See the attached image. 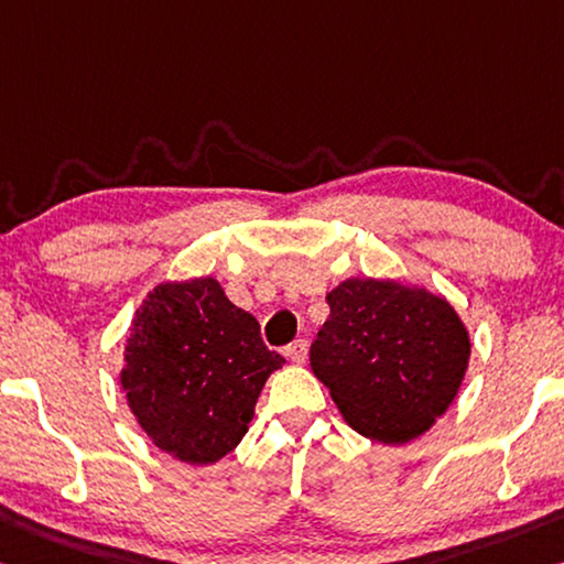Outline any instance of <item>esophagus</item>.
<instances>
[{
	"label": "esophagus",
	"mask_w": 564,
	"mask_h": 564,
	"mask_svg": "<svg viewBox=\"0 0 564 564\" xmlns=\"http://www.w3.org/2000/svg\"><path fill=\"white\" fill-rule=\"evenodd\" d=\"M285 359H291L293 364H303L308 359V341L306 338H299V341H293L285 346Z\"/></svg>",
	"instance_id": "esophagus-1"
}]
</instances>
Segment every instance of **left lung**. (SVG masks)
<instances>
[{"label": "left lung", "mask_w": 564, "mask_h": 564, "mask_svg": "<svg viewBox=\"0 0 564 564\" xmlns=\"http://www.w3.org/2000/svg\"><path fill=\"white\" fill-rule=\"evenodd\" d=\"M330 316L311 344V369L348 426L381 444L416 440L457 397L469 334L426 289L348 279L326 296Z\"/></svg>", "instance_id": "1"}]
</instances>
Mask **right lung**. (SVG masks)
I'll list each match as a JSON object with an SVG mask.
<instances>
[{
    "mask_svg": "<svg viewBox=\"0 0 564 564\" xmlns=\"http://www.w3.org/2000/svg\"><path fill=\"white\" fill-rule=\"evenodd\" d=\"M283 356L216 279L160 283L132 318L122 389L138 424L187 464L226 457L248 432L265 379Z\"/></svg>",
    "mask_w": 564,
    "mask_h": 564,
    "instance_id": "1",
    "label": "right lung"
}]
</instances>
